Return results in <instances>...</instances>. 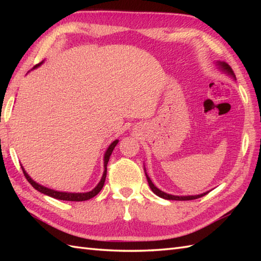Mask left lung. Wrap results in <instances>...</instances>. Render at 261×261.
<instances>
[{"mask_svg":"<svg viewBox=\"0 0 261 261\" xmlns=\"http://www.w3.org/2000/svg\"><path fill=\"white\" fill-rule=\"evenodd\" d=\"M216 63H218V65L220 66V68L222 69V70L224 71V73L229 74L230 76L233 77V79H236V75H234V73H233V70H232V68L230 67V66H229L228 64L221 63V62H216ZM145 170H146V169H145ZM146 177H147L148 184H149V186H150V188H151V191H152L154 194H156L157 196L162 197V198H165V199H173V201H191V199H196V198H199V197H202V196H204V195H206V194L208 193V192H206V193L199 194V195H190V196H177V195H171V194H167V193H165V192H163V191H160L159 188H157L156 186H154V185L152 184L150 177H149V176L147 175V173H146Z\"/></svg>","mask_w":261,"mask_h":261,"instance_id":"obj_1","label":"left lung"}]
</instances>
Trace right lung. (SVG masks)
<instances>
[{
    "label": "right lung",
    "mask_w": 261,
    "mask_h": 261,
    "mask_svg": "<svg viewBox=\"0 0 261 261\" xmlns=\"http://www.w3.org/2000/svg\"><path fill=\"white\" fill-rule=\"evenodd\" d=\"M41 64L42 63L36 65L32 69L39 67V66H40ZM118 142H119V140H114L109 146L108 150L105 151V154H104V173H103L102 178H101V180H99V182L96 185L95 188H93L91 192H87V193H67V192H58V191H55V190H50V188H48V187H45V186H42L40 184H38V182H36L35 180L31 178L29 175L27 174V171L24 170L23 167H22V166H21V168H22V170H23V174L25 176V178L32 185V187L36 188L38 192L45 194V195H48V196L54 197V198H57V199H62V201H73V202L87 201V199H90V198L94 197L95 195H97V194L99 193V191H101L102 188H103L105 178H107V166H108V163H109V159H110L111 153H112V151H113V149L115 148L116 145H118Z\"/></svg>",
    "instance_id": "1"
}]
</instances>
